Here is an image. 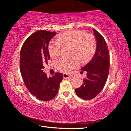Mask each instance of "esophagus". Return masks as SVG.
Here are the masks:
<instances>
[{"instance_id":"1","label":"esophagus","mask_w":131,"mask_h":131,"mask_svg":"<svg viewBox=\"0 0 131 131\" xmlns=\"http://www.w3.org/2000/svg\"><path fill=\"white\" fill-rule=\"evenodd\" d=\"M63 78L64 79H69L70 77V76L69 74H66V73H63Z\"/></svg>"}]
</instances>
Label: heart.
I'll list each match as a JSON object with an SVG mask.
<instances>
[{"mask_svg":"<svg viewBox=\"0 0 131 131\" xmlns=\"http://www.w3.org/2000/svg\"><path fill=\"white\" fill-rule=\"evenodd\" d=\"M56 41H52L48 45L50 57L56 58L60 54L61 44L72 47V55L78 57L70 59L61 58L57 61L58 68L62 72L69 73L79 65V59L82 63L90 61L94 56L96 48L95 37L84 31L68 30L58 35Z\"/></svg>","mask_w":131,"mask_h":131,"instance_id":"obj_1","label":"heart"}]
</instances>
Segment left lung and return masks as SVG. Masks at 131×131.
Returning a JSON list of instances; mask_svg holds the SVG:
<instances>
[{"label": "left lung", "instance_id": "1", "mask_svg": "<svg viewBox=\"0 0 131 131\" xmlns=\"http://www.w3.org/2000/svg\"><path fill=\"white\" fill-rule=\"evenodd\" d=\"M93 31L96 39V52L91 60L81 68L82 71L87 72V77L81 87L75 90L77 96L85 100L93 99L101 92L109 72L110 56L107 43L97 30L93 29Z\"/></svg>", "mask_w": 131, "mask_h": 131}]
</instances>
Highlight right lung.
<instances>
[{
    "mask_svg": "<svg viewBox=\"0 0 131 131\" xmlns=\"http://www.w3.org/2000/svg\"><path fill=\"white\" fill-rule=\"evenodd\" d=\"M56 34L47 30L37 31L26 40L21 50L19 68L24 84L31 94L40 101L54 98L63 78L58 72L48 77L43 71L50 59L48 44Z\"/></svg>",
    "mask_w": 131,
    "mask_h": 131,
    "instance_id": "1",
    "label": "right lung"
}]
</instances>
